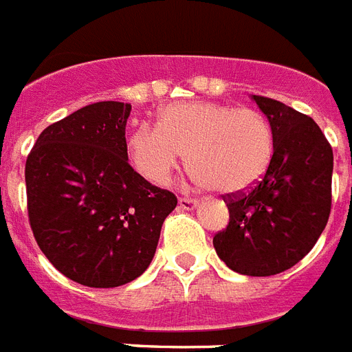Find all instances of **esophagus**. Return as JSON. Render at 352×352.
Here are the masks:
<instances>
[{
	"instance_id": "1",
	"label": "esophagus",
	"mask_w": 352,
	"mask_h": 352,
	"mask_svg": "<svg viewBox=\"0 0 352 352\" xmlns=\"http://www.w3.org/2000/svg\"><path fill=\"white\" fill-rule=\"evenodd\" d=\"M179 206L182 210H192L197 206V201L192 199V197H179Z\"/></svg>"
}]
</instances>
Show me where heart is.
Listing matches in <instances>:
<instances>
[{"label":"heart","mask_w":352,"mask_h":352,"mask_svg":"<svg viewBox=\"0 0 352 352\" xmlns=\"http://www.w3.org/2000/svg\"><path fill=\"white\" fill-rule=\"evenodd\" d=\"M273 147L272 123L262 112L210 101L168 104L157 127L140 125L127 142L131 164L153 184H168L186 153L195 182L221 194L243 192L260 181Z\"/></svg>","instance_id":"1"}]
</instances>
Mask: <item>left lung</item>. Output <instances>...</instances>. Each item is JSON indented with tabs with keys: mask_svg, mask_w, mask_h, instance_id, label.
Masks as SVG:
<instances>
[{
	"mask_svg": "<svg viewBox=\"0 0 352 352\" xmlns=\"http://www.w3.org/2000/svg\"><path fill=\"white\" fill-rule=\"evenodd\" d=\"M253 99L272 123V162L249 190L223 195L229 225L212 241L232 272L270 277L305 258L325 229L334 157L312 118L277 99Z\"/></svg>",
	"mask_w": 352,
	"mask_h": 352,
	"instance_id": "8db88e82",
	"label": "left lung"
}]
</instances>
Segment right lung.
<instances>
[{
  "instance_id": "right-lung-1",
  "label": "right lung",
  "mask_w": 352,
  "mask_h": 352,
  "mask_svg": "<svg viewBox=\"0 0 352 352\" xmlns=\"http://www.w3.org/2000/svg\"><path fill=\"white\" fill-rule=\"evenodd\" d=\"M131 104L99 101L45 127L27 155V214L34 240L64 277L116 288L140 277L157 251L175 194L129 164Z\"/></svg>"
}]
</instances>
